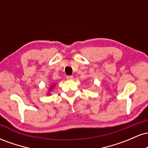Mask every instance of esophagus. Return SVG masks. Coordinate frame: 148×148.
<instances>
[{
	"instance_id": "34e87169",
	"label": "esophagus",
	"mask_w": 148,
	"mask_h": 148,
	"mask_svg": "<svg viewBox=\"0 0 148 148\" xmlns=\"http://www.w3.org/2000/svg\"><path fill=\"white\" fill-rule=\"evenodd\" d=\"M73 76H72V75H68V76H67V80H72L73 79Z\"/></svg>"
}]
</instances>
